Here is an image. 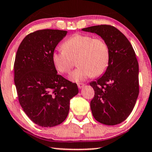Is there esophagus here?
Instances as JSON below:
<instances>
[{
  "mask_svg": "<svg viewBox=\"0 0 152 152\" xmlns=\"http://www.w3.org/2000/svg\"><path fill=\"white\" fill-rule=\"evenodd\" d=\"M84 86H85L84 83H77V86H78V88H80V89L83 88Z\"/></svg>",
  "mask_w": 152,
  "mask_h": 152,
  "instance_id": "34e87169",
  "label": "esophagus"
}]
</instances>
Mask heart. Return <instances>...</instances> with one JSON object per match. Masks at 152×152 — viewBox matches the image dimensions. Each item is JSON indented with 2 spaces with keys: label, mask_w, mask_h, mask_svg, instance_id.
I'll list each match as a JSON object with an SVG mask.
<instances>
[{
  "label": "heart",
  "mask_w": 152,
  "mask_h": 152,
  "mask_svg": "<svg viewBox=\"0 0 152 152\" xmlns=\"http://www.w3.org/2000/svg\"><path fill=\"white\" fill-rule=\"evenodd\" d=\"M61 48L53 52V64L59 72L66 74L73 66L72 60L77 58L79 67L70 75L72 81L81 82L93 75L99 76L108 66L109 47L102 39L76 34L68 38Z\"/></svg>",
  "instance_id": "1"
}]
</instances>
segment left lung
Segmentation results:
<instances>
[{
  "label": "left lung",
  "instance_id": "left-lung-1",
  "mask_svg": "<svg viewBox=\"0 0 152 152\" xmlns=\"http://www.w3.org/2000/svg\"><path fill=\"white\" fill-rule=\"evenodd\" d=\"M82 31L97 34L110 50L106 71L90 83L94 91L91 102L92 115L101 124H119L132 113L139 93L138 63L134 50L126 37L113 26H92Z\"/></svg>",
  "mask_w": 152,
  "mask_h": 152
}]
</instances>
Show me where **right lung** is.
Returning <instances> with one entry per match:
<instances>
[{"mask_svg":"<svg viewBox=\"0 0 152 152\" xmlns=\"http://www.w3.org/2000/svg\"><path fill=\"white\" fill-rule=\"evenodd\" d=\"M66 31L43 29L22 41L14 62V82L22 108L42 127H53L66 118L70 100L78 94L75 83L58 74L52 53Z\"/></svg>","mask_w":152,"mask_h":152,"instance_id":"1","label":"right lung"}]
</instances>
